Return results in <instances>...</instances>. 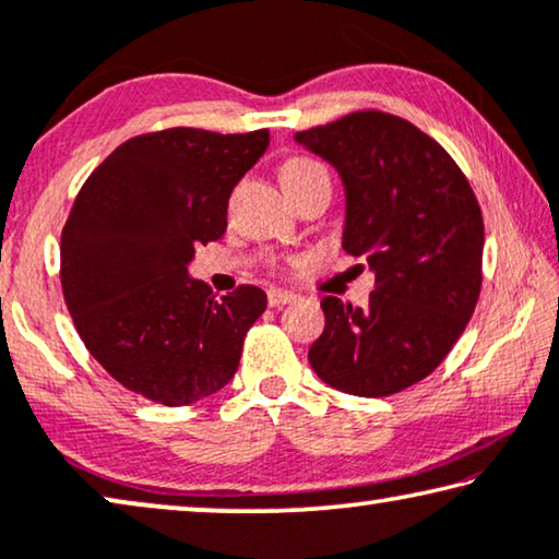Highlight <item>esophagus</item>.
I'll return each mask as SVG.
<instances>
[{
  "mask_svg": "<svg viewBox=\"0 0 559 559\" xmlns=\"http://www.w3.org/2000/svg\"><path fill=\"white\" fill-rule=\"evenodd\" d=\"M294 294H288V290H281V288H271L269 290V306H273V308H278V306H286V304H290L294 301Z\"/></svg>",
  "mask_w": 559,
  "mask_h": 559,
  "instance_id": "34e87169",
  "label": "esophagus"
}]
</instances>
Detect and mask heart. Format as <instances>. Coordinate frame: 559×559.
<instances>
[{"label":"heart","mask_w":559,"mask_h":559,"mask_svg":"<svg viewBox=\"0 0 559 559\" xmlns=\"http://www.w3.org/2000/svg\"><path fill=\"white\" fill-rule=\"evenodd\" d=\"M278 178H281L283 190L290 195L296 193V190L311 186L316 180L329 178V173L321 163L311 160V157H288V160L281 163Z\"/></svg>","instance_id":"1"}]
</instances>
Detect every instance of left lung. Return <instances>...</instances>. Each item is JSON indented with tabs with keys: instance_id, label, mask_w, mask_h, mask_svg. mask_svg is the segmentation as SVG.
Segmentation results:
<instances>
[{
	"instance_id": "1",
	"label": "left lung",
	"mask_w": 559,
	"mask_h": 559,
	"mask_svg": "<svg viewBox=\"0 0 559 559\" xmlns=\"http://www.w3.org/2000/svg\"><path fill=\"white\" fill-rule=\"evenodd\" d=\"M338 170L346 253L377 276L369 306L326 296L308 361L354 396H389L429 377L469 323L481 288L485 223L452 155L396 115L352 112L296 132Z\"/></svg>"
}]
</instances>
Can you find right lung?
I'll list each match as a JSON object with an SVG mask.
<instances>
[{
    "instance_id": "obj_1",
    "label": "right lung",
    "mask_w": 559,
    "mask_h": 559,
    "mask_svg": "<svg viewBox=\"0 0 559 559\" xmlns=\"http://www.w3.org/2000/svg\"><path fill=\"white\" fill-rule=\"evenodd\" d=\"M269 147V130L147 132L112 150L64 223L62 294L80 338L124 389L186 406L233 379L269 298L238 286L215 301L188 276L195 248L228 228V198Z\"/></svg>"
}]
</instances>
